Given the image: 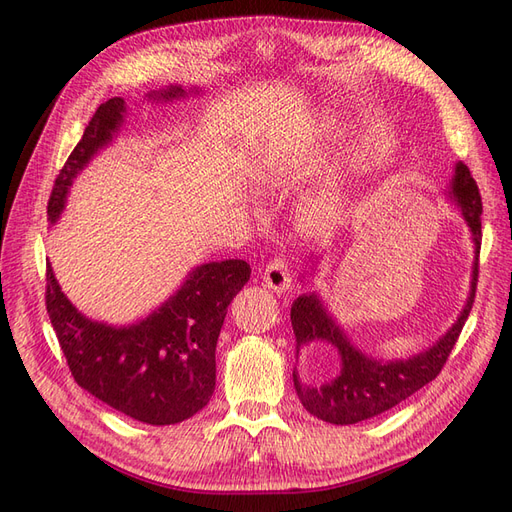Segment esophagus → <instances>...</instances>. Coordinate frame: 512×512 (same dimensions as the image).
Wrapping results in <instances>:
<instances>
[{"label": "esophagus", "mask_w": 512, "mask_h": 512, "mask_svg": "<svg viewBox=\"0 0 512 512\" xmlns=\"http://www.w3.org/2000/svg\"><path fill=\"white\" fill-rule=\"evenodd\" d=\"M263 283L274 293H285L291 287V274L285 259H272L263 270Z\"/></svg>", "instance_id": "esophagus-1"}]
</instances>
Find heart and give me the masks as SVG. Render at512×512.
<instances>
[{
  "instance_id": "obj_1",
  "label": "heart",
  "mask_w": 512,
  "mask_h": 512,
  "mask_svg": "<svg viewBox=\"0 0 512 512\" xmlns=\"http://www.w3.org/2000/svg\"><path fill=\"white\" fill-rule=\"evenodd\" d=\"M336 134L334 121H323L310 134L298 138L276 151L266 168V183L270 187H285L304 178L319 166L323 144ZM349 191L344 176L332 172L310 189L298 206V223L306 232H327L342 223L349 212Z\"/></svg>"
}]
</instances>
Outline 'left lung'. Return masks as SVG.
Segmentation results:
<instances>
[{"mask_svg": "<svg viewBox=\"0 0 512 512\" xmlns=\"http://www.w3.org/2000/svg\"><path fill=\"white\" fill-rule=\"evenodd\" d=\"M449 200L457 206L466 225L472 232L474 242V261H472V280L464 308L457 315V321L427 349L410 355L406 359H376L346 336L342 325L336 321L332 312L327 310L325 302L317 291L302 293L291 304V325L295 334V353L308 344L323 342L332 346L340 359V370L334 378L323 381L321 385H308L300 381L298 370H293V385L304 408L321 421L334 425H353L359 421L372 419L381 412L398 406L412 393H417L427 383H432L440 374L442 366L455 346L461 327H464L476 291L478 278V251H481V214L483 202L481 193L470 176L468 166L457 161L455 174L451 178ZM321 255H310L306 259V268L302 278L312 276L317 270Z\"/></svg>", "mask_w": 512, "mask_h": 512, "instance_id": "obj_1", "label": "left lung"}]
</instances>
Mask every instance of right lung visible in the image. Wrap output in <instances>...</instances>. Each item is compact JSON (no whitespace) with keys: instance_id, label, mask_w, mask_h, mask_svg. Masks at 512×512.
Listing matches in <instances>:
<instances>
[{"instance_id":"1","label":"right lung","mask_w":512,"mask_h":512,"mask_svg":"<svg viewBox=\"0 0 512 512\" xmlns=\"http://www.w3.org/2000/svg\"><path fill=\"white\" fill-rule=\"evenodd\" d=\"M180 85L146 93L151 102L185 97ZM127 104L112 97L95 110L80 142L65 161L48 200L57 225L74 178L106 148L125 123ZM242 259L195 266L151 315L129 325L93 321L68 300L46 261V310L74 381L123 415L148 425H174L202 410L217 383V340L236 293L249 283Z\"/></svg>"}]
</instances>
